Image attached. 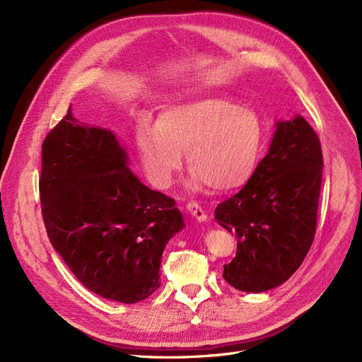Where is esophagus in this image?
<instances>
[{"mask_svg": "<svg viewBox=\"0 0 362 362\" xmlns=\"http://www.w3.org/2000/svg\"><path fill=\"white\" fill-rule=\"evenodd\" d=\"M186 210L189 211V214H191L197 221H199V223H204V221H206V218H208V216H206V213L202 210V206L199 205V204H197V202H189L187 205H186Z\"/></svg>", "mask_w": 362, "mask_h": 362, "instance_id": "esophagus-1", "label": "esophagus"}]
</instances>
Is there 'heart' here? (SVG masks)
I'll use <instances>...</instances> for the list:
<instances>
[{
    "label": "heart",
    "mask_w": 362,
    "mask_h": 362,
    "mask_svg": "<svg viewBox=\"0 0 362 362\" xmlns=\"http://www.w3.org/2000/svg\"><path fill=\"white\" fill-rule=\"evenodd\" d=\"M262 141V123L254 110L216 95L170 105L158 122L142 120L136 132L139 154L154 185H171L186 151L194 191L211 186L216 192H229L245 185L258 164Z\"/></svg>",
    "instance_id": "heart-1"
}]
</instances>
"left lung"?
Here are the masks:
<instances>
[{
    "instance_id": "left-lung-1",
    "label": "left lung",
    "mask_w": 362,
    "mask_h": 362,
    "mask_svg": "<svg viewBox=\"0 0 362 362\" xmlns=\"http://www.w3.org/2000/svg\"><path fill=\"white\" fill-rule=\"evenodd\" d=\"M322 165L318 136L298 114L276 123L251 179L217 205V223L238 238L236 257L223 273L235 289L270 291L299 269L315 235Z\"/></svg>"
}]
</instances>
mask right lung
Wrapping results in <instances>:
<instances>
[{"label": "right lung", "mask_w": 362, "mask_h": 362, "mask_svg": "<svg viewBox=\"0 0 362 362\" xmlns=\"http://www.w3.org/2000/svg\"><path fill=\"white\" fill-rule=\"evenodd\" d=\"M108 129L69 108L42 144L40 192L54 250L85 288L136 303L160 288L161 257L183 227L175 199L145 186Z\"/></svg>", "instance_id": "right-lung-1"}]
</instances>
